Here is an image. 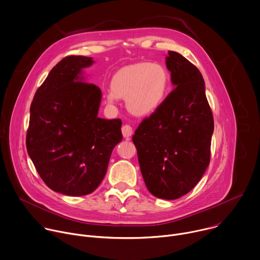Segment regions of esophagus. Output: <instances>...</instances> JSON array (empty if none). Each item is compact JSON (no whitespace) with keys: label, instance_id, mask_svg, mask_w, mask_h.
I'll return each mask as SVG.
<instances>
[{"label":"esophagus","instance_id":"obj_1","mask_svg":"<svg viewBox=\"0 0 260 260\" xmlns=\"http://www.w3.org/2000/svg\"><path fill=\"white\" fill-rule=\"evenodd\" d=\"M133 133V130H132V127L129 126V125H124L122 127V134L123 136L126 138V139H129L130 136L132 135Z\"/></svg>","mask_w":260,"mask_h":260}]
</instances>
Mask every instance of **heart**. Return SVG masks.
<instances>
[{
  "mask_svg": "<svg viewBox=\"0 0 260 260\" xmlns=\"http://www.w3.org/2000/svg\"><path fill=\"white\" fill-rule=\"evenodd\" d=\"M169 86V73L157 63L142 62L120 69L112 78L106 93L107 103L115 105L125 98L128 111L136 116H146L162 104Z\"/></svg>",
  "mask_w": 260,
  "mask_h": 260,
  "instance_id": "obj_1",
  "label": "heart"
}]
</instances>
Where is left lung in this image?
Returning <instances> with one entry per match:
<instances>
[{"mask_svg": "<svg viewBox=\"0 0 260 260\" xmlns=\"http://www.w3.org/2000/svg\"><path fill=\"white\" fill-rule=\"evenodd\" d=\"M166 65L175 88L132 140L148 191L173 200L191 191L207 169L214 125L200 71L172 51Z\"/></svg>", "mask_w": 260, "mask_h": 260, "instance_id": "8db88e82", "label": "left lung"}]
</instances>
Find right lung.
Returning a JSON list of instances; mask_svg holds the SVG:
<instances>
[{"mask_svg": "<svg viewBox=\"0 0 260 260\" xmlns=\"http://www.w3.org/2000/svg\"><path fill=\"white\" fill-rule=\"evenodd\" d=\"M94 61L69 56L37 90L30 106L27 152L43 181L68 196H83L102 183L122 121L98 117L102 90L85 82L83 69Z\"/></svg>", "mask_w": 260, "mask_h": 260, "instance_id": "obj_1", "label": "right lung"}]
</instances>
